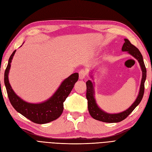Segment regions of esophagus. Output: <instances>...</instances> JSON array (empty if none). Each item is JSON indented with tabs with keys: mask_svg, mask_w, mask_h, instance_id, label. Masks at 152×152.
Instances as JSON below:
<instances>
[{
	"mask_svg": "<svg viewBox=\"0 0 152 152\" xmlns=\"http://www.w3.org/2000/svg\"><path fill=\"white\" fill-rule=\"evenodd\" d=\"M79 79L82 80V79H84V78L86 77L87 72L85 70H81L79 71Z\"/></svg>",
	"mask_w": 152,
	"mask_h": 152,
	"instance_id": "obj_1",
	"label": "esophagus"
}]
</instances>
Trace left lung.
<instances>
[{
  "mask_svg": "<svg viewBox=\"0 0 152 152\" xmlns=\"http://www.w3.org/2000/svg\"><path fill=\"white\" fill-rule=\"evenodd\" d=\"M124 41H125V42L122 45V50L124 52H127L136 59H137V61L140 63L142 71V79L141 81L139 94L137 95L135 102L131 104L129 108L126 110L125 111L118 113H108L103 111L102 109H101L98 107L97 103H96L94 89V82H92L91 80H88L86 82V98L87 99V103H88V110L91 116L97 121L108 123H116L122 121L140 104L142 98V96H143L145 90V82L146 77V70L143 61V58H142V56L139 49L136 48L134 45H132L129 40L127 39H124ZM92 72H90V77L92 79L94 80L93 75H92Z\"/></svg>",
  "mask_w": 152,
  "mask_h": 152,
  "instance_id": "8db88e82",
  "label": "left lung"
}]
</instances>
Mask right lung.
<instances>
[{"instance_id": "obj_1", "label": "right lung", "mask_w": 152, "mask_h": 152, "mask_svg": "<svg viewBox=\"0 0 152 152\" xmlns=\"http://www.w3.org/2000/svg\"><path fill=\"white\" fill-rule=\"evenodd\" d=\"M16 50H14L9 59L7 66L4 73V84L9 99L13 108L22 115L36 124H43L56 120L61 116L63 113V102L79 79V73H73L64 80L56 91L48 99L39 103L26 102L15 93L9 81V72Z\"/></svg>"}]
</instances>
